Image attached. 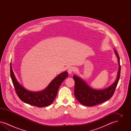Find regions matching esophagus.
Instances as JSON below:
<instances>
[{"label":"esophagus","instance_id":"obj_1","mask_svg":"<svg viewBox=\"0 0 131 131\" xmlns=\"http://www.w3.org/2000/svg\"><path fill=\"white\" fill-rule=\"evenodd\" d=\"M75 71V68L74 67H70L68 69V72L69 74H71L72 73Z\"/></svg>","mask_w":131,"mask_h":131}]
</instances>
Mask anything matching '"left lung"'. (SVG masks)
Masks as SVG:
<instances>
[{
    "mask_svg": "<svg viewBox=\"0 0 131 131\" xmlns=\"http://www.w3.org/2000/svg\"><path fill=\"white\" fill-rule=\"evenodd\" d=\"M114 51L118 58L119 70L116 81L110 86L103 90H95L89 87L80 78L75 75L73 76L75 97L82 105L89 106H95L110 99L113 96L118 82L121 70L119 56L116 50H114Z\"/></svg>",
    "mask_w": 131,
    "mask_h": 131,
    "instance_id": "obj_1",
    "label": "left lung"
}]
</instances>
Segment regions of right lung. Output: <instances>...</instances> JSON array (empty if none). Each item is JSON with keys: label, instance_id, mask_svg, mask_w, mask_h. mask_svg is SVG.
Segmentation results:
<instances>
[{"label": "right lung", "instance_id": "add662e5", "mask_svg": "<svg viewBox=\"0 0 131 131\" xmlns=\"http://www.w3.org/2000/svg\"><path fill=\"white\" fill-rule=\"evenodd\" d=\"M10 75L16 92L19 98L24 103L39 107L51 105L56 97L58 90L68 74L64 72L57 75L45 89L40 92H31L25 89L17 81L10 64Z\"/></svg>", "mask_w": 131, "mask_h": 131}]
</instances>
